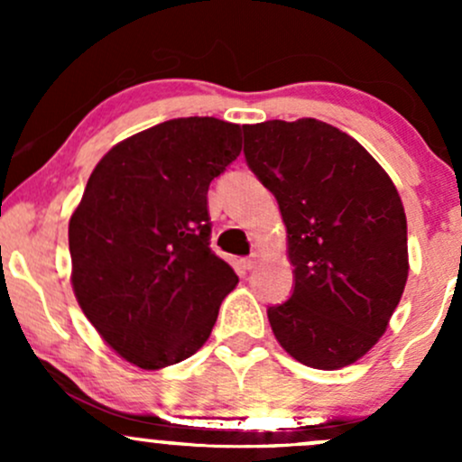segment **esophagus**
<instances>
[{
  "label": "esophagus",
  "mask_w": 462,
  "mask_h": 462,
  "mask_svg": "<svg viewBox=\"0 0 462 462\" xmlns=\"http://www.w3.org/2000/svg\"><path fill=\"white\" fill-rule=\"evenodd\" d=\"M256 264H258V254H252V256L243 258V267H245L247 272H252V269H256Z\"/></svg>",
  "instance_id": "34e87169"
}]
</instances>
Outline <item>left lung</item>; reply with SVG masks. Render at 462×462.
Here are the masks:
<instances>
[{
    "label": "left lung",
    "mask_w": 462,
    "mask_h": 462,
    "mask_svg": "<svg viewBox=\"0 0 462 462\" xmlns=\"http://www.w3.org/2000/svg\"><path fill=\"white\" fill-rule=\"evenodd\" d=\"M247 167L275 195L293 295L269 306L300 363L341 369L383 337L408 278L406 215L395 184L352 136L317 119L243 125Z\"/></svg>",
    "instance_id": "1"
}]
</instances>
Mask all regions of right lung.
<instances>
[{
	"mask_svg": "<svg viewBox=\"0 0 462 462\" xmlns=\"http://www.w3.org/2000/svg\"><path fill=\"white\" fill-rule=\"evenodd\" d=\"M241 153V125L182 116L116 143L69 221L71 284L99 337L162 369L208 341L238 278L210 249L208 187Z\"/></svg>",
	"mask_w": 462,
	"mask_h": 462,
	"instance_id": "add662e5",
	"label": "right lung"
}]
</instances>
